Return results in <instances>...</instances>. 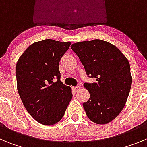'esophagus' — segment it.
<instances>
[{"label":"esophagus","mask_w":147,"mask_h":147,"mask_svg":"<svg viewBox=\"0 0 147 147\" xmlns=\"http://www.w3.org/2000/svg\"><path fill=\"white\" fill-rule=\"evenodd\" d=\"M80 88H81V87L80 86H76V87H74V88H73V90H74L75 92H77L80 90Z\"/></svg>","instance_id":"1"}]
</instances>
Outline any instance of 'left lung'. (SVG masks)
Here are the masks:
<instances>
[{
	"label": "left lung",
	"instance_id": "left-lung-1",
	"mask_svg": "<svg viewBox=\"0 0 147 147\" xmlns=\"http://www.w3.org/2000/svg\"><path fill=\"white\" fill-rule=\"evenodd\" d=\"M89 77L85 83L90 98L83 103L88 117L97 124H108L121 113L132 85L130 65L115 45L101 40L83 41L71 46Z\"/></svg>",
	"mask_w": 147,
	"mask_h": 147
}]
</instances>
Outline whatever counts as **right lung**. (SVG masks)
Here are the masks:
<instances>
[{
    "label": "right lung",
    "mask_w": 147,
    "mask_h": 147,
    "mask_svg": "<svg viewBox=\"0 0 147 147\" xmlns=\"http://www.w3.org/2000/svg\"><path fill=\"white\" fill-rule=\"evenodd\" d=\"M71 42L44 40L29 45L16 65L18 91L32 118L43 125L62 119L72 98L71 88L60 81L59 63Z\"/></svg>",
    "instance_id": "obj_1"
}]
</instances>
